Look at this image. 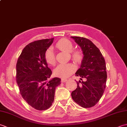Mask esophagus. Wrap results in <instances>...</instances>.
Segmentation results:
<instances>
[{"label": "esophagus", "instance_id": "34e87169", "mask_svg": "<svg viewBox=\"0 0 127 127\" xmlns=\"http://www.w3.org/2000/svg\"><path fill=\"white\" fill-rule=\"evenodd\" d=\"M67 81H68V79H64V78H62V79H61V81H62V82H65Z\"/></svg>", "mask_w": 127, "mask_h": 127}]
</instances>
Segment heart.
<instances>
[{"instance_id":"heart-1","label":"heart","mask_w":127,"mask_h":127,"mask_svg":"<svg viewBox=\"0 0 127 127\" xmlns=\"http://www.w3.org/2000/svg\"><path fill=\"white\" fill-rule=\"evenodd\" d=\"M56 47L59 50L70 53V57L76 63L82 62L83 55L81 51L73 50L74 45L72 42L67 39H62L56 43ZM45 59L47 63L51 65H55L56 59L55 52L52 48L50 47L45 53ZM76 70V66L72 63L59 64L54 70V74L57 76L67 77L73 73Z\"/></svg>"}]
</instances>
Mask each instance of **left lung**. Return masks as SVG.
I'll return each mask as SVG.
<instances>
[{
	"label": "left lung",
	"instance_id": "8db88e82",
	"mask_svg": "<svg viewBox=\"0 0 127 127\" xmlns=\"http://www.w3.org/2000/svg\"><path fill=\"white\" fill-rule=\"evenodd\" d=\"M81 47L83 58L80 68L75 73L85 81L77 82V88L71 93L73 100L84 108L97 104L103 94L107 79L106 64L99 48L91 40L83 37L71 36Z\"/></svg>",
	"mask_w": 127,
	"mask_h": 127
}]
</instances>
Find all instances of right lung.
<instances>
[{"label": "right lung", "instance_id": "add662e5", "mask_svg": "<svg viewBox=\"0 0 127 127\" xmlns=\"http://www.w3.org/2000/svg\"><path fill=\"white\" fill-rule=\"evenodd\" d=\"M54 38L36 40L23 48L16 64V82L24 100L37 110H47L52 105L56 88L61 80H50L52 71L45 53Z\"/></svg>", "mask_w": 127, "mask_h": 127}]
</instances>
